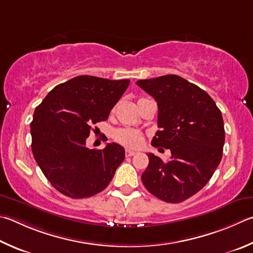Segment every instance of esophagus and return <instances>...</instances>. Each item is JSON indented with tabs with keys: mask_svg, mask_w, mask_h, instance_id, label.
Segmentation results:
<instances>
[{
	"mask_svg": "<svg viewBox=\"0 0 253 253\" xmlns=\"http://www.w3.org/2000/svg\"><path fill=\"white\" fill-rule=\"evenodd\" d=\"M126 156L127 157H131V156H134V155H136V151H134V150H130V149H126Z\"/></svg>",
	"mask_w": 253,
	"mask_h": 253,
	"instance_id": "obj_1",
	"label": "esophagus"
}]
</instances>
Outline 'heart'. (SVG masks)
<instances>
[{"mask_svg":"<svg viewBox=\"0 0 253 253\" xmlns=\"http://www.w3.org/2000/svg\"><path fill=\"white\" fill-rule=\"evenodd\" d=\"M114 138L119 144L126 147H131V148H136V147L140 146L142 141V136L140 132L136 129H131V128H122V129L116 130L114 134Z\"/></svg>","mask_w":253,"mask_h":253,"instance_id":"obj_1","label":"heart"}]
</instances>
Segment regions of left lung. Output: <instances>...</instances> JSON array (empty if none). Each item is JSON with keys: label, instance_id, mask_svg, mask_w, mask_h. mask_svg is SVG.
I'll list each match as a JSON object with an SVG mask.
<instances>
[{"label": "left lung", "instance_id": "8db88e82", "mask_svg": "<svg viewBox=\"0 0 253 253\" xmlns=\"http://www.w3.org/2000/svg\"><path fill=\"white\" fill-rule=\"evenodd\" d=\"M158 105L159 130L154 147L170 149L163 162L148 154L149 164L141 181L151 195L178 204L206 186L222 158L224 126L213 99L178 75H164L136 82Z\"/></svg>", "mask_w": 253, "mask_h": 253}]
</instances>
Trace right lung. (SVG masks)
Returning <instances> with one entry per match:
<instances>
[{"label": "right lung", "mask_w": 253, "mask_h": 253, "mask_svg": "<svg viewBox=\"0 0 253 253\" xmlns=\"http://www.w3.org/2000/svg\"><path fill=\"white\" fill-rule=\"evenodd\" d=\"M129 80L81 75L55 86L35 108L31 123L32 151L55 189L74 199L103 191L124 159L116 142L89 149L91 127L106 121Z\"/></svg>", "instance_id": "add662e5"}]
</instances>
